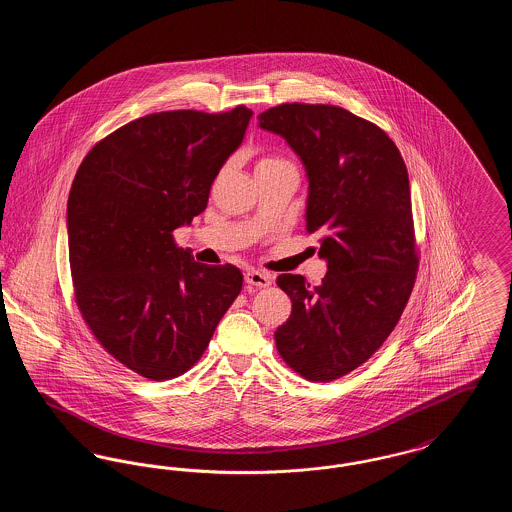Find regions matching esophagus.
Returning a JSON list of instances; mask_svg holds the SVG:
<instances>
[{"instance_id":"obj_1","label":"esophagus","mask_w":512,"mask_h":512,"mask_svg":"<svg viewBox=\"0 0 512 512\" xmlns=\"http://www.w3.org/2000/svg\"><path fill=\"white\" fill-rule=\"evenodd\" d=\"M245 284L253 286V288H267L270 286V274L261 272V270H245Z\"/></svg>"}]
</instances>
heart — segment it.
Listing matches in <instances>:
<instances>
[{
  "label": "heart",
  "mask_w": 512,
  "mask_h": 512,
  "mask_svg": "<svg viewBox=\"0 0 512 512\" xmlns=\"http://www.w3.org/2000/svg\"><path fill=\"white\" fill-rule=\"evenodd\" d=\"M272 163H282V161H278V159H261V161L257 163V167H261V165H272Z\"/></svg>",
  "instance_id": "b5f03b06"
}]
</instances>
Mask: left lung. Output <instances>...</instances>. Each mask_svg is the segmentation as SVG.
Segmentation results:
<instances>
[{"mask_svg": "<svg viewBox=\"0 0 512 512\" xmlns=\"http://www.w3.org/2000/svg\"><path fill=\"white\" fill-rule=\"evenodd\" d=\"M301 159L307 232L320 236L326 276L276 284L292 315L274 332L282 359L311 382H332L368 361L390 336L413 292L411 188L388 134L336 105L282 103L259 115Z\"/></svg>", "mask_w": 512, "mask_h": 512, "instance_id": "obj_1", "label": "left lung"}]
</instances>
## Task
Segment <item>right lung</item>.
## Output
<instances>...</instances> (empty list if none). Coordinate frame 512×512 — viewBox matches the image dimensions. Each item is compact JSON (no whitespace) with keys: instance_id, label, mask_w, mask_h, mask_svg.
Segmentation results:
<instances>
[{"instance_id":"add662e5","label":"right lung","mask_w":512,"mask_h":512,"mask_svg":"<svg viewBox=\"0 0 512 512\" xmlns=\"http://www.w3.org/2000/svg\"><path fill=\"white\" fill-rule=\"evenodd\" d=\"M253 111H165L92 147L67 203L78 309L119 363L169 380L199 361L242 292L234 265H201L172 232L205 211L211 184L242 146Z\"/></svg>"}]
</instances>
